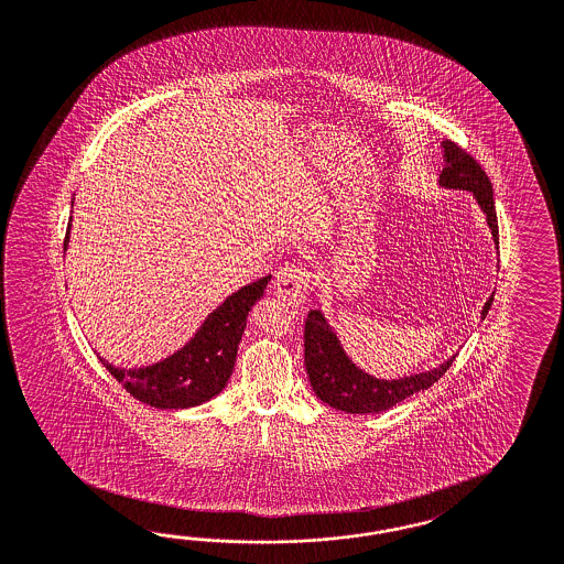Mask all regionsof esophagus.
Masks as SVG:
<instances>
[{
  "label": "esophagus",
  "mask_w": 564,
  "mask_h": 564,
  "mask_svg": "<svg viewBox=\"0 0 564 564\" xmlns=\"http://www.w3.org/2000/svg\"><path fill=\"white\" fill-rule=\"evenodd\" d=\"M307 290H310V271L305 267L290 264V267H283L274 276L276 295L293 310L304 307L307 302Z\"/></svg>",
  "instance_id": "obj_1"
}]
</instances>
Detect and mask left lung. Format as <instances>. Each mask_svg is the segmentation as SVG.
Listing matches in <instances>:
<instances>
[{"label":"left lung","mask_w":564,"mask_h":564,"mask_svg":"<svg viewBox=\"0 0 564 564\" xmlns=\"http://www.w3.org/2000/svg\"><path fill=\"white\" fill-rule=\"evenodd\" d=\"M442 145L445 167L440 176V184L445 188H462V191L474 193L480 209L487 215L488 228L492 231L495 243H499V224H497V212H495L492 184L488 181L487 172L470 153L462 150L454 141L447 139ZM492 297L495 295H490L482 307V318L487 316L492 305ZM456 355L431 371H423L409 378L378 380L350 361L333 333V328L322 316L321 310H312L305 318V371L316 397L336 411L350 412V414L388 411L404 398L431 388L449 369Z\"/></svg>","instance_id":"left-lung-1"}]
</instances>
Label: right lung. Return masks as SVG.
Masks as SVG:
<instances>
[{
	"mask_svg": "<svg viewBox=\"0 0 564 564\" xmlns=\"http://www.w3.org/2000/svg\"><path fill=\"white\" fill-rule=\"evenodd\" d=\"M69 228L65 234V246L69 242ZM269 281L271 274L231 293L224 304L207 316L197 335L183 349L160 364L121 369L110 366L102 357L100 361L110 376L143 404H150L153 409L198 406L226 388L234 371L248 312L262 297Z\"/></svg>",
	"mask_w": 564,
	"mask_h": 564,
	"instance_id": "obj_1",
	"label": "right lung"
}]
</instances>
